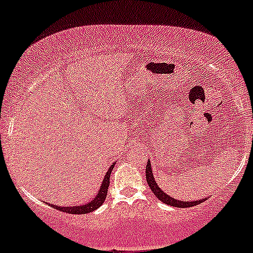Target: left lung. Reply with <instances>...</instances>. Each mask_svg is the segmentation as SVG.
Here are the masks:
<instances>
[{
  "label": "left lung",
  "mask_w": 253,
  "mask_h": 253,
  "mask_svg": "<svg viewBox=\"0 0 253 253\" xmlns=\"http://www.w3.org/2000/svg\"><path fill=\"white\" fill-rule=\"evenodd\" d=\"M145 172H146V181H147V184H149V187L151 188V190L153 191V194L157 196V199L161 200V201L164 202L165 205H170V206H173V207H178V208H188V207H193V206H196V205H199V203L206 201V199H203V200H200V201L182 202V201H178V200H176V199H172V197H170L168 194H165L164 191H162L161 188L157 185V183L155 181V177H153V175H152V169H151L150 161L147 162L146 171H145Z\"/></svg>",
  "instance_id": "left-lung-1"
}]
</instances>
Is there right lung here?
<instances>
[{
  "label": "right lung",
  "instance_id": "obj_1",
  "mask_svg": "<svg viewBox=\"0 0 253 253\" xmlns=\"http://www.w3.org/2000/svg\"><path fill=\"white\" fill-rule=\"evenodd\" d=\"M113 169H114V164L110 165L108 171H107L106 176H104V179L102 182V185H101L100 191L97 193V195L95 196V199L92 200V201L86 203V205L74 206V207H58V206H53V205H50V206L54 207L58 211H64V213H69V214H86V213H90V211H94L95 210H97V208L104 202V200H106L107 197V191H108V187H109V177Z\"/></svg>",
  "mask_w": 253,
  "mask_h": 253
}]
</instances>
